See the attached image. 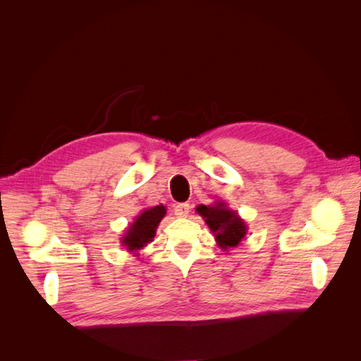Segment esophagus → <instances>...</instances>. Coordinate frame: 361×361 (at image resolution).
I'll return each instance as SVG.
<instances>
[{"mask_svg": "<svg viewBox=\"0 0 361 361\" xmlns=\"http://www.w3.org/2000/svg\"><path fill=\"white\" fill-rule=\"evenodd\" d=\"M188 214H190V204L188 203H179V204L174 206V215H176V216L183 218V216H187Z\"/></svg>", "mask_w": 361, "mask_h": 361, "instance_id": "1", "label": "esophagus"}]
</instances>
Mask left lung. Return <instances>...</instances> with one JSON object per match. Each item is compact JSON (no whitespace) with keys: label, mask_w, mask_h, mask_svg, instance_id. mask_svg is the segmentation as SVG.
Listing matches in <instances>:
<instances>
[{"label":"left lung","mask_w":361,"mask_h":361,"mask_svg":"<svg viewBox=\"0 0 361 361\" xmlns=\"http://www.w3.org/2000/svg\"><path fill=\"white\" fill-rule=\"evenodd\" d=\"M195 211L203 216V220L215 235L216 244L224 250L239 245L247 235V224L243 218L235 211L228 209L224 202H216L211 206L200 204Z\"/></svg>","instance_id":"left-lung-1"}]
</instances>
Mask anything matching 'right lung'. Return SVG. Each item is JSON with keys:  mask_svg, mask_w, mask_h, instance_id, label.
<instances>
[{"mask_svg": "<svg viewBox=\"0 0 361 361\" xmlns=\"http://www.w3.org/2000/svg\"><path fill=\"white\" fill-rule=\"evenodd\" d=\"M166 216V206H154L141 212L135 221L129 226L125 236L122 238V245L128 251H137L154 241L157 227L162 218Z\"/></svg>", "mask_w": 361, "mask_h": 361, "instance_id": "add662e5", "label": "right lung"}]
</instances>
